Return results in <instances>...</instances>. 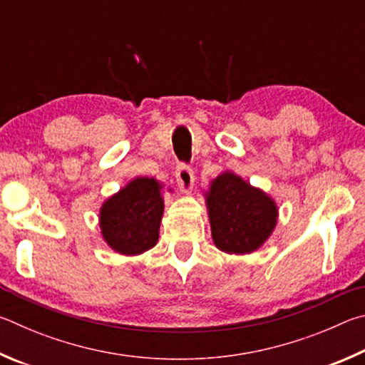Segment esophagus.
Listing matches in <instances>:
<instances>
[{
  "mask_svg": "<svg viewBox=\"0 0 365 365\" xmlns=\"http://www.w3.org/2000/svg\"><path fill=\"white\" fill-rule=\"evenodd\" d=\"M176 181L179 184V187H181V190H184V192H189V190H192V186H194V171L190 166L187 165H178L176 168Z\"/></svg>",
  "mask_w": 365,
  "mask_h": 365,
  "instance_id": "obj_1",
  "label": "esophagus"
}]
</instances>
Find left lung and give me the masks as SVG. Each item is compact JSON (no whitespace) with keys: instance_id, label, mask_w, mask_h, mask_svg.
I'll list each match as a JSON object with an SVG mask.
<instances>
[{"instance_id":"left-lung-1","label":"left lung","mask_w":365,"mask_h":365,"mask_svg":"<svg viewBox=\"0 0 365 365\" xmlns=\"http://www.w3.org/2000/svg\"><path fill=\"white\" fill-rule=\"evenodd\" d=\"M215 245L225 253H252L274 232L279 208L264 190L225 171L210 182L205 192Z\"/></svg>"}]
</instances>
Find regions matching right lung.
I'll use <instances>...</instances> for the list:
<instances>
[{"mask_svg":"<svg viewBox=\"0 0 365 365\" xmlns=\"http://www.w3.org/2000/svg\"><path fill=\"white\" fill-rule=\"evenodd\" d=\"M162 189L155 178L138 176L102 203L101 234L113 252L136 257L157 245L165 208Z\"/></svg>","mask_w":365,"mask_h":365,"instance_id":"1","label":"right lung"}]
</instances>
